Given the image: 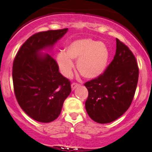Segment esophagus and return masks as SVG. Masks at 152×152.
Returning <instances> with one entry per match:
<instances>
[{
    "instance_id": "34e87169",
    "label": "esophagus",
    "mask_w": 152,
    "mask_h": 152,
    "mask_svg": "<svg viewBox=\"0 0 152 152\" xmlns=\"http://www.w3.org/2000/svg\"><path fill=\"white\" fill-rule=\"evenodd\" d=\"M78 86H79V84H78V83H73L72 84H71V89L74 91L75 88H76V87H78Z\"/></svg>"
}]
</instances>
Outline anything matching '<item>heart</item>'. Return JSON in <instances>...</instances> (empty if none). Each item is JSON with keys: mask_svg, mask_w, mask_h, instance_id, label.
<instances>
[{"mask_svg": "<svg viewBox=\"0 0 152 152\" xmlns=\"http://www.w3.org/2000/svg\"><path fill=\"white\" fill-rule=\"evenodd\" d=\"M109 58V50L105 43L92 38H82L66 46L65 53H58L56 62L61 73L69 77L74 66L72 60H77L76 68L81 76L94 79L104 72Z\"/></svg>", "mask_w": 152, "mask_h": 152, "instance_id": "1", "label": "heart"}]
</instances>
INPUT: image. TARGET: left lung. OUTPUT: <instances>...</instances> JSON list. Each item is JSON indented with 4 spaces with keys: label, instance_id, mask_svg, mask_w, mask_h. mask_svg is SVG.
Here are the masks:
<instances>
[{
    "label": "left lung",
    "instance_id": "1",
    "mask_svg": "<svg viewBox=\"0 0 152 152\" xmlns=\"http://www.w3.org/2000/svg\"><path fill=\"white\" fill-rule=\"evenodd\" d=\"M139 78L133 53L116 38L114 59L103 74L84 83L88 96L85 106L91 119L99 124L115 121L129 108Z\"/></svg>",
    "mask_w": 152,
    "mask_h": 152
}]
</instances>
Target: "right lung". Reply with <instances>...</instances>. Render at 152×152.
<instances>
[{
    "label": "right lung",
    "mask_w": 152,
    "mask_h": 152,
    "mask_svg": "<svg viewBox=\"0 0 152 152\" xmlns=\"http://www.w3.org/2000/svg\"><path fill=\"white\" fill-rule=\"evenodd\" d=\"M68 28L39 32L31 36L15 56L13 82L19 106L36 121L48 123L61 114L65 99L71 92V82L61 74L58 66L48 53Z\"/></svg>",
    "instance_id": "1"
}]
</instances>
